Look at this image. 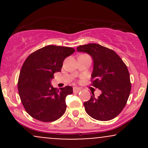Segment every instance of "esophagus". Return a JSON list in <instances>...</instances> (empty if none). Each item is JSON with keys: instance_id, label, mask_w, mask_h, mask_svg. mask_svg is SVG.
Here are the masks:
<instances>
[{"instance_id": "esophagus-1", "label": "esophagus", "mask_w": 148, "mask_h": 148, "mask_svg": "<svg viewBox=\"0 0 148 148\" xmlns=\"http://www.w3.org/2000/svg\"><path fill=\"white\" fill-rule=\"evenodd\" d=\"M81 90V89L79 88L74 87V88H73V91H74V92H80Z\"/></svg>"}]
</instances>
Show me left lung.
I'll return each instance as SVG.
<instances>
[{
  "label": "left lung",
  "mask_w": 148,
  "mask_h": 148,
  "mask_svg": "<svg viewBox=\"0 0 148 148\" xmlns=\"http://www.w3.org/2000/svg\"><path fill=\"white\" fill-rule=\"evenodd\" d=\"M79 52L89 54L93 59L92 86L101 94L84 103L90 116L100 121L112 120L121 113L131 92L130 76L126 64L114 51L98 44L77 47Z\"/></svg>",
  "instance_id": "left-lung-1"
}]
</instances>
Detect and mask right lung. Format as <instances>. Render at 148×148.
<instances>
[{
	"label": "right lung",
	"instance_id": "1",
	"mask_svg": "<svg viewBox=\"0 0 148 148\" xmlns=\"http://www.w3.org/2000/svg\"><path fill=\"white\" fill-rule=\"evenodd\" d=\"M75 51L71 47L49 45L32 53L20 71L18 90L21 103L30 116L49 123L66 111L65 98L72 94V86L58 90L51 85L54 73L61 71L64 59Z\"/></svg>",
	"mask_w": 148,
	"mask_h": 148
}]
</instances>
